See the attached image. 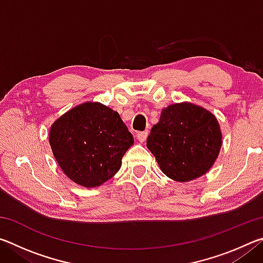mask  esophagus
I'll use <instances>...</instances> for the list:
<instances>
[{
	"label": "esophagus",
	"instance_id": "34e87169",
	"mask_svg": "<svg viewBox=\"0 0 263 263\" xmlns=\"http://www.w3.org/2000/svg\"><path fill=\"white\" fill-rule=\"evenodd\" d=\"M148 132L147 131H142V132H137V139L140 142H144L146 139H147Z\"/></svg>",
	"mask_w": 263,
	"mask_h": 263
}]
</instances>
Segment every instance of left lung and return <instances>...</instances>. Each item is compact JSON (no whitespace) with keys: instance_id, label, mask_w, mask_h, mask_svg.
<instances>
[{"instance_id":"left-lung-1","label":"left lung","mask_w":263,"mask_h":263,"mask_svg":"<svg viewBox=\"0 0 263 263\" xmlns=\"http://www.w3.org/2000/svg\"><path fill=\"white\" fill-rule=\"evenodd\" d=\"M221 144L216 116L190 102L162 109L146 141L163 174L177 182L206 174L219 155Z\"/></svg>"}]
</instances>
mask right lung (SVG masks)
<instances>
[{
  "label": "right lung",
  "mask_w": 263,
  "mask_h": 263,
  "mask_svg": "<svg viewBox=\"0 0 263 263\" xmlns=\"http://www.w3.org/2000/svg\"><path fill=\"white\" fill-rule=\"evenodd\" d=\"M48 140L62 172L86 188L110 180L135 142L117 111L100 102H86L62 115L52 124Z\"/></svg>",
  "instance_id": "obj_1"
}]
</instances>
